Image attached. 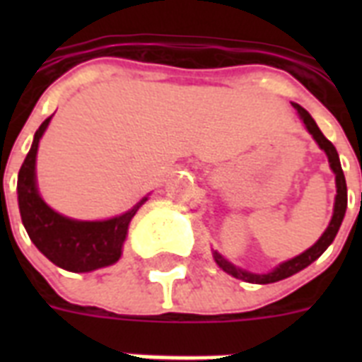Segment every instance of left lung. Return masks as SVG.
Instances as JSON below:
<instances>
[{
  "label": "left lung",
  "mask_w": 362,
  "mask_h": 362,
  "mask_svg": "<svg viewBox=\"0 0 362 362\" xmlns=\"http://www.w3.org/2000/svg\"><path fill=\"white\" fill-rule=\"evenodd\" d=\"M293 107L297 109V112L300 115L303 122L306 124V129L312 133V136L315 139V142L320 144L321 150H325L327 158H329V163H331V169L334 170V175H337V201H334V214H332V220L327 227V231L321 235V238L315 242L314 246L308 247L306 252L297 255V257L289 259L286 263H281L280 267H276L272 272L269 274H252V272H246V270L238 269L235 264H231L227 259H223L218 252H214V259L216 263L220 264L221 269L226 270L227 274L235 276L238 280L250 281V284H272V281H280L284 278H289V276L297 274L298 270L306 269L310 263H314L315 259L320 257L321 253L325 252L327 247L331 246V242L334 240L337 237L338 229L342 226L344 214H346V206H348V187H346V178H344V170L340 167V159H338V152L337 148L332 146V142L327 139L321 129L317 127V124L314 122V118L308 115V110H304L300 105L293 103Z\"/></svg>",
  "instance_id": "obj_1"
}]
</instances>
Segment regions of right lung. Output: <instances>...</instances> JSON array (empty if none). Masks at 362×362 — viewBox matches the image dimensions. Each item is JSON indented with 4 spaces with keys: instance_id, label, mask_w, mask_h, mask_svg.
Wrapping results in <instances>:
<instances>
[{
    "instance_id": "right-lung-1",
    "label": "right lung",
    "mask_w": 362,
    "mask_h": 362,
    "mask_svg": "<svg viewBox=\"0 0 362 362\" xmlns=\"http://www.w3.org/2000/svg\"><path fill=\"white\" fill-rule=\"evenodd\" d=\"M52 116L39 125L31 150L18 173V206L22 223L37 250L59 269L90 272L116 263L131 218L146 197L129 212L107 221H76L54 212L41 199L35 186V156L39 141Z\"/></svg>"
}]
</instances>
